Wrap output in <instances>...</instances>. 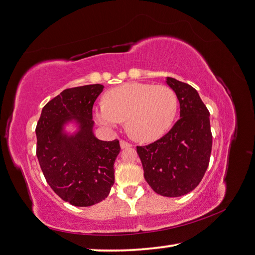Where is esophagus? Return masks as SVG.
Listing matches in <instances>:
<instances>
[{
    "label": "esophagus",
    "instance_id": "1",
    "mask_svg": "<svg viewBox=\"0 0 255 255\" xmlns=\"http://www.w3.org/2000/svg\"><path fill=\"white\" fill-rule=\"evenodd\" d=\"M120 145H121V148H122V149H128V148H131V146H132L131 143H128V142L124 141V140L120 141Z\"/></svg>",
    "mask_w": 255,
    "mask_h": 255
}]
</instances>
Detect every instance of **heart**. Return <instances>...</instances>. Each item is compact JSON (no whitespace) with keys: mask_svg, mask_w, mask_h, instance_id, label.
<instances>
[{"mask_svg":"<svg viewBox=\"0 0 255 255\" xmlns=\"http://www.w3.org/2000/svg\"><path fill=\"white\" fill-rule=\"evenodd\" d=\"M178 98L170 87L145 83H127L107 92L105 105L94 116L107 128L127 120L128 134L140 142H152L166 134L175 121Z\"/></svg>","mask_w":255,"mask_h":255,"instance_id":"1","label":"heart"}]
</instances>
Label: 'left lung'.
I'll return each mask as SVG.
<instances>
[{"label": "left lung", "mask_w": 255, "mask_h": 255, "mask_svg": "<svg viewBox=\"0 0 255 255\" xmlns=\"http://www.w3.org/2000/svg\"><path fill=\"white\" fill-rule=\"evenodd\" d=\"M180 104V119L153 143L136 146L144 179L155 193L179 197L202 181L211 158L213 135L209 112L190 85L167 77Z\"/></svg>", "instance_id": "obj_1"}]
</instances>
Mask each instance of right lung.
Returning <instances> with one entry per match:
<instances>
[{"label":"right lung","instance_id":"add662e5","mask_svg":"<svg viewBox=\"0 0 255 255\" xmlns=\"http://www.w3.org/2000/svg\"><path fill=\"white\" fill-rule=\"evenodd\" d=\"M103 88L94 84L65 89L43 106L35 128L37 157L48 185L77 207L102 202L114 184L120 142L101 141L93 133V105ZM73 120L79 131L69 136L63 127Z\"/></svg>","mask_w":255,"mask_h":255}]
</instances>
